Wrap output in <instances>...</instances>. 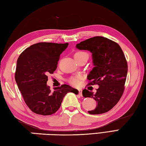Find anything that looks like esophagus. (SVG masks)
Here are the masks:
<instances>
[{"label":"esophagus","instance_id":"34e87169","mask_svg":"<svg viewBox=\"0 0 146 146\" xmlns=\"http://www.w3.org/2000/svg\"><path fill=\"white\" fill-rule=\"evenodd\" d=\"M78 94L80 95V96H82V89H79L78 90Z\"/></svg>","mask_w":146,"mask_h":146}]
</instances>
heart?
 <instances>
[{"label": "heart", "mask_w": 146, "mask_h": 146, "mask_svg": "<svg viewBox=\"0 0 146 146\" xmlns=\"http://www.w3.org/2000/svg\"><path fill=\"white\" fill-rule=\"evenodd\" d=\"M75 59L76 60L78 59H80L84 57H87L89 58V54L86 52H82V51H78L76 52L75 55H74ZM81 79L80 76H71L69 78L68 82L69 83L73 85L74 86H78L80 84V80Z\"/></svg>", "instance_id": "1"}]
</instances>
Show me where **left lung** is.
Masks as SVG:
<instances>
[{"instance_id":"left-lung-1","label":"left lung","mask_w":146,"mask_h":146,"mask_svg":"<svg viewBox=\"0 0 146 146\" xmlns=\"http://www.w3.org/2000/svg\"><path fill=\"white\" fill-rule=\"evenodd\" d=\"M76 47L92 54L95 67L87 76L88 86H99L95 94L87 89L82 91L84 98H92L97 103L96 108L88 112H107L118 103L124 91L128 64L123 50L116 42L102 36L87 39Z\"/></svg>"}]
</instances>
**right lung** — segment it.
<instances>
[{
    "instance_id": "right-lung-1",
    "label": "right lung",
    "mask_w": 146,
    "mask_h": 146,
    "mask_svg": "<svg viewBox=\"0 0 146 146\" xmlns=\"http://www.w3.org/2000/svg\"><path fill=\"white\" fill-rule=\"evenodd\" d=\"M68 46V43L41 42L28 47L18 57L15 80L25 103L37 114H53L68 92H78L66 84L52 91L46 85L48 75L56 70L60 55Z\"/></svg>"
}]
</instances>
